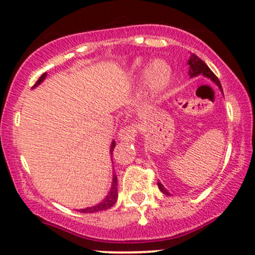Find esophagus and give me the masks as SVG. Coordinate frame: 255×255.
<instances>
[{"label": "esophagus", "mask_w": 255, "mask_h": 255, "mask_svg": "<svg viewBox=\"0 0 255 255\" xmlns=\"http://www.w3.org/2000/svg\"><path fill=\"white\" fill-rule=\"evenodd\" d=\"M118 135H120V139L123 140V142H133L137 137V129L133 125L125 126V127L121 128Z\"/></svg>", "instance_id": "esophagus-1"}]
</instances>
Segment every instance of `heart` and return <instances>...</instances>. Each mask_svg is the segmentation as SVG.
Returning <instances> with one entry per match:
<instances>
[{
	"label": "heart",
	"mask_w": 255,
	"mask_h": 255,
	"mask_svg": "<svg viewBox=\"0 0 255 255\" xmlns=\"http://www.w3.org/2000/svg\"><path fill=\"white\" fill-rule=\"evenodd\" d=\"M173 71L169 64L161 59H156L149 63L144 69L143 86L144 94L148 99H155L161 92L165 91L170 85Z\"/></svg>",
	"instance_id": "obj_1"
}]
</instances>
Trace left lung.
I'll list each match as a JSON object with an SVG mask.
<instances>
[{"instance_id": "1", "label": "left lung", "mask_w": 255, "mask_h": 255, "mask_svg": "<svg viewBox=\"0 0 255 255\" xmlns=\"http://www.w3.org/2000/svg\"><path fill=\"white\" fill-rule=\"evenodd\" d=\"M187 64H189V75H190V78H195V76H199V75L206 76V78L212 80V81L215 82V84L217 85L218 87H220L221 91H222V86H221L220 80H218L217 76H216L215 74L211 71V69L208 68L206 64H205L204 61H202L201 59L199 58V56L195 55V54H191V56H190ZM158 187L160 189V191L163 192V194L170 195L168 191H166L165 187L163 186V184H160V182H158Z\"/></svg>"}]
</instances>
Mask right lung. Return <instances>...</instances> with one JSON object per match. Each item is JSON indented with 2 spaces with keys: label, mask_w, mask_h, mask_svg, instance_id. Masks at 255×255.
<instances>
[{
  "label": "right lung",
  "mask_w": 255,
  "mask_h": 255,
  "mask_svg": "<svg viewBox=\"0 0 255 255\" xmlns=\"http://www.w3.org/2000/svg\"><path fill=\"white\" fill-rule=\"evenodd\" d=\"M45 78H47V73H44L42 76H40L39 79H38V81L35 82L34 86H33V87L38 86L40 82H43V80H44ZM115 145H116V143H115V140H113L112 144H111V154L113 151V148H115ZM117 197H118V194H117V176L113 175V181H112L111 190H110L109 195L105 197V200H102V201L100 202L99 205H95V206H92V207L81 208V210H80V212H82V213H94V212H99V211L107 210V208H111L113 205L116 204V201H117Z\"/></svg>",
  "instance_id": "add662e5"
}]
</instances>
